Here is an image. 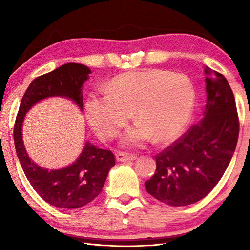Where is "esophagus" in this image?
<instances>
[{"instance_id":"34e87169","label":"esophagus","mask_w":250,"mask_h":250,"mask_svg":"<svg viewBox=\"0 0 250 250\" xmlns=\"http://www.w3.org/2000/svg\"><path fill=\"white\" fill-rule=\"evenodd\" d=\"M117 160L120 162H125V161H133L136 159L135 155H132V153L128 152H118L116 155Z\"/></svg>"}]
</instances>
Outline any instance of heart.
<instances>
[{
    "mask_svg": "<svg viewBox=\"0 0 250 250\" xmlns=\"http://www.w3.org/2000/svg\"><path fill=\"white\" fill-rule=\"evenodd\" d=\"M195 90L189 77L162 70L128 72L117 75L107 92L93 93L86 103V116L102 139L119 133L134 110L139 120L125 135L126 145L139 146L155 137L176 139L192 115Z\"/></svg>",
    "mask_w": 250,
    "mask_h": 250,
    "instance_id": "heart-1",
    "label": "heart"
}]
</instances>
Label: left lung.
I'll list each match as a JSON object with an SVG mask.
<instances>
[{
    "label": "left lung",
    "instance_id": "1",
    "mask_svg": "<svg viewBox=\"0 0 250 250\" xmlns=\"http://www.w3.org/2000/svg\"><path fill=\"white\" fill-rule=\"evenodd\" d=\"M207 101L204 117L155 157L157 168L145 182L147 192L171 206L193 204L208 194L229 166L240 121L226 77L204 67Z\"/></svg>",
    "mask_w": 250,
    "mask_h": 250
}]
</instances>
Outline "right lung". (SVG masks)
<instances>
[{"label":"right lung","instance_id":"add662e5","mask_svg":"<svg viewBox=\"0 0 250 250\" xmlns=\"http://www.w3.org/2000/svg\"><path fill=\"white\" fill-rule=\"evenodd\" d=\"M90 73L83 64L67 63L36 77L23 94L14 125L16 152L26 178L42 199L63 209L79 208L97 198L109 169L115 166L114 153L86 143L81 157L70 167L48 171L28 157L21 139V125L26 111L48 97H66L83 108L82 86Z\"/></svg>","mask_w":250,"mask_h":250}]
</instances>
